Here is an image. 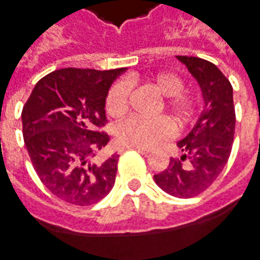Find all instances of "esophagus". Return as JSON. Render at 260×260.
I'll return each mask as SVG.
<instances>
[{
    "label": "esophagus",
    "instance_id": "34e87169",
    "mask_svg": "<svg viewBox=\"0 0 260 260\" xmlns=\"http://www.w3.org/2000/svg\"><path fill=\"white\" fill-rule=\"evenodd\" d=\"M126 149H135V150H138V152H139V153H142V155L149 153V150H146V149H143V148H122L121 149V152H122V150H126Z\"/></svg>",
    "mask_w": 260,
    "mask_h": 260
}]
</instances>
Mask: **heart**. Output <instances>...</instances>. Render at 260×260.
<instances>
[{"mask_svg": "<svg viewBox=\"0 0 260 260\" xmlns=\"http://www.w3.org/2000/svg\"><path fill=\"white\" fill-rule=\"evenodd\" d=\"M156 88L166 95L165 107L172 114L174 122L180 126L187 125L194 118L197 103L190 94L183 92L184 81L174 73H160L153 80ZM131 86L126 81H119L110 88L105 100L107 112L114 118L126 114L129 108ZM173 124L168 118L153 119L131 117L117 128V141L126 148H155L173 136Z\"/></svg>", "mask_w": 260, "mask_h": 260, "instance_id": "heart-1", "label": "heart"}]
</instances>
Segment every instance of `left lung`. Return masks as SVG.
Instances as JSON below:
<instances>
[{
	"mask_svg": "<svg viewBox=\"0 0 260 260\" xmlns=\"http://www.w3.org/2000/svg\"><path fill=\"white\" fill-rule=\"evenodd\" d=\"M201 87L204 110L191 132L177 142L184 153L170 159L166 170L155 174L163 191L191 199L211 186L231 155L235 134V107L230 80L214 63L193 56H177Z\"/></svg>",
	"mask_w": 260,
	"mask_h": 260,
	"instance_id": "1",
	"label": "left lung"
}]
</instances>
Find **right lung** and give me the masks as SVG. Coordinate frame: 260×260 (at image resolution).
I'll return each mask as SVG.
<instances>
[{"mask_svg": "<svg viewBox=\"0 0 260 260\" xmlns=\"http://www.w3.org/2000/svg\"><path fill=\"white\" fill-rule=\"evenodd\" d=\"M125 69L67 67L36 83L22 110L25 146L36 174L50 193L74 206H91L111 191L118 157L95 155L110 142L105 99Z\"/></svg>", "mask_w": 260, "mask_h": 260, "instance_id": "add662e5", "label": "right lung"}]
</instances>
